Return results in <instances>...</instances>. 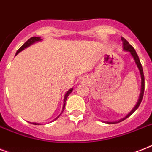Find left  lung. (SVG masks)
Listing matches in <instances>:
<instances>
[{"label":"left lung","mask_w":152,"mask_h":152,"mask_svg":"<svg viewBox=\"0 0 152 152\" xmlns=\"http://www.w3.org/2000/svg\"><path fill=\"white\" fill-rule=\"evenodd\" d=\"M121 40L123 41V50H126V51H129L130 53V55H132V57L134 58V61H135V63H136L138 69L140 71V77H141V90H140V97H139V99H138V102L136 104L135 107H134L133 109L131 110V112H129V114L127 115H126L124 118L123 119H119L118 121H115V122H108V121H106L105 123H108V124H113V123H118L119 122H122L123 120L126 119V118L129 117L133 113H134L135 111L137 110L139 107V105L141 103V101H142V98H143V96H144V72H143V69H142V65L140 64V59H139V57H138L137 54L136 50H134V48L129 44V42L127 40L124 39L123 37H121Z\"/></svg>","instance_id":"1"}]
</instances>
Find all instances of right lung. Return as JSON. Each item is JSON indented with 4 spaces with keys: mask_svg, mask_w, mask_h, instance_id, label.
<instances>
[{
    "mask_svg": "<svg viewBox=\"0 0 152 152\" xmlns=\"http://www.w3.org/2000/svg\"><path fill=\"white\" fill-rule=\"evenodd\" d=\"M42 40V39H40V37H31V38H30V39H29V40H27V41L26 42V43H25L24 44H23V46L21 47V48H19V49H18V50H17V52H16L15 55H18V53L20 52V51H22V50H24L25 48H28V47L30 46V45H31V44H34V43H35V42L40 41V40ZM72 90H73V89L71 88V89H70V90H69V91H67V93H66V94H65V97H64V104H63V108H62V111H61V113H62V112H63L64 108H65V102H66V99H67L68 96L69 95L70 93H71V92H72ZM61 114H60V115H61ZM59 116H60V115H58V116L57 117L56 119H58V118ZM32 124H33V125H40V123H32Z\"/></svg>",
    "mask_w": 152,
    "mask_h": 152,
    "instance_id": "right-lung-1",
    "label": "right lung"
}]
</instances>
